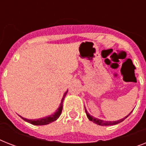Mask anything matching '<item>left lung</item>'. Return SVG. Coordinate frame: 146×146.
I'll list each match as a JSON object with an SVG mask.
<instances>
[{
    "label": "left lung",
    "instance_id": "left-lung-1",
    "mask_svg": "<svg viewBox=\"0 0 146 146\" xmlns=\"http://www.w3.org/2000/svg\"><path fill=\"white\" fill-rule=\"evenodd\" d=\"M85 111H86V115H87V117L89 118V120H91V121H92L93 123H96V124L98 125H100V126H111V125H116L117 124V123H119L122 122V121H123V120L126 119V118L128 117V116L130 114V113H129V115L126 116L125 117L122 118V119H120V120H114V121H106V120H100V119H98V118H95L94 117H92V115H90L89 113H88V111H87V110L86 109V107H85ZM131 111V112H132Z\"/></svg>",
    "mask_w": 146,
    "mask_h": 146
}]
</instances>
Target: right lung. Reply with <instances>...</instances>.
<instances>
[{
    "label": "right lung",
    "instance_id": "add662e5",
    "mask_svg": "<svg viewBox=\"0 0 146 146\" xmlns=\"http://www.w3.org/2000/svg\"><path fill=\"white\" fill-rule=\"evenodd\" d=\"M67 92L68 90L64 93V96L61 99V102H60V104L59 108L57 109V111H55L54 113H52V114H50L49 116H47L45 117H43V118H39V119H35V120H29V119H26V118H24L23 117H21V118L23 120H24L26 122L29 123L31 124H33V125H36V126H42V125H47V124H49L50 123L54 122L55 120H57L59 117L60 116L61 114V112H62V109H63V102H64V98L66 96V93H67Z\"/></svg>",
    "mask_w": 146,
    "mask_h": 146
}]
</instances>
